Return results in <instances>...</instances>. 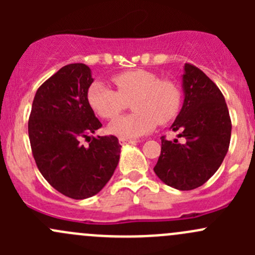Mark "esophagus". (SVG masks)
<instances>
[{"label": "esophagus", "mask_w": 255, "mask_h": 255, "mask_svg": "<svg viewBox=\"0 0 255 255\" xmlns=\"http://www.w3.org/2000/svg\"><path fill=\"white\" fill-rule=\"evenodd\" d=\"M135 143V140H132V139H122V138H120V144H133Z\"/></svg>", "instance_id": "esophagus-1"}]
</instances>
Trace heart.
I'll use <instances>...</instances> for the list:
<instances>
[{"mask_svg":"<svg viewBox=\"0 0 255 255\" xmlns=\"http://www.w3.org/2000/svg\"><path fill=\"white\" fill-rule=\"evenodd\" d=\"M117 91L101 82L87 90V102L96 115L112 120L132 102L130 115L116 118L109 126L112 134L122 139L142 137L158 123L166 125L176 117L181 106V91L171 79H159L151 71L137 69L112 78Z\"/></svg>","mask_w":255,"mask_h":255,"instance_id":"heart-1","label":"heart"}]
</instances>
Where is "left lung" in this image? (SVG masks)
Returning a JSON list of instances; mask_svg holds the SVG:
<instances>
[{"instance_id":"left-lung-1","label":"left lung","mask_w":255,"mask_h":255,"mask_svg":"<svg viewBox=\"0 0 255 255\" xmlns=\"http://www.w3.org/2000/svg\"><path fill=\"white\" fill-rule=\"evenodd\" d=\"M182 87L184 105L170 128L181 140L161 137L154 173L164 184L186 191L218 170L230 146L232 122L221 90L192 64H185Z\"/></svg>"}]
</instances>
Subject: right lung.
Here are the masks:
<instances>
[{"label":"right lung","instance_id":"1","mask_svg":"<svg viewBox=\"0 0 255 255\" xmlns=\"http://www.w3.org/2000/svg\"><path fill=\"white\" fill-rule=\"evenodd\" d=\"M91 70L81 63L63 66L40 85L28 121L30 148L49 184L70 199L96 195L111 179L121 145L115 135L82 138L102 127L87 102Z\"/></svg>","mask_w":255,"mask_h":255}]
</instances>
